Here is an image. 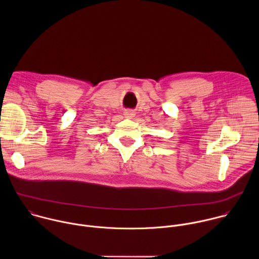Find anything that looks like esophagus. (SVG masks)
I'll list each match as a JSON object with an SVG mask.
<instances>
[{
	"mask_svg": "<svg viewBox=\"0 0 259 259\" xmlns=\"http://www.w3.org/2000/svg\"><path fill=\"white\" fill-rule=\"evenodd\" d=\"M124 116H125V118L132 119L135 116V114H134L133 110H131V109H125L124 110Z\"/></svg>",
	"mask_w": 259,
	"mask_h": 259,
	"instance_id": "esophagus-1",
	"label": "esophagus"
}]
</instances>
